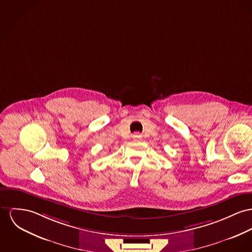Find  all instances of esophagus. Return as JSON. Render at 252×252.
Returning <instances> with one entry per match:
<instances>
[{
  "mask_svg": "<svg viewBox=\"0 0 252 252\" xmlns=\"http://www.w3.org/2000/svg\"><path fill=\"white\" fill-rule=\"evenodd\" d=\"M133 138H134V139H141V138H142V135L139 134V133H134V134H133Z\"/></svg>",
  "mask_w": 252,
  "mask_h": 252,
  "instance_id": "obj_1",
  "label": "esophagus"
}]
</instances>
